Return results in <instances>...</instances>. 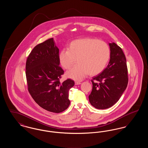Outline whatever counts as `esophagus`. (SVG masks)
Listing matches in <instances>:
<instances>
[{"mask_svg": "<svg viewBox=\"0 0 148 148\" xmlns=\"http://www.w3.org/2000/svg\"><path fill=\"white\" fill-rule=\"evenodd\" d=\"M75 84L76 85L81 84V83H80V82H75Z\"/></svg>", "mask_w": 148, "mask_h": 148, "instance_id": "1", "label": "esophagus"}]
</instances>
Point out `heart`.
Wrapping results in <instances>:
<instances>
[{"instance_id": "1", "label": "heart", "mask_w": 148, "mask_h": 148, "mask_svg": "<svg viewBox=\"0 0 148 148\" xmlns=\"http://www.w3.org/2000/svg\"><path fill=\"white\" fill-rule=\"evenodd\" d=\"M110 56V50L106 42L95 38H86L71 42L68 49L59 52L58 59L65 69H68L75 62L77 64L69 71L66 76L80 81L89 74L97 75L106 68Z\"/></svg>"}]
</instances>
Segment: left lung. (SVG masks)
Wrapping results in <instances>:
<instances>
[{"mask_svg":"<svg viewBox=\"0 0 148 148\" xmlns=\"http://www.w3.org/2000/svg\"><path fill=\"white\" fill-rule=\"evenodd\" d=\"M110 60L100 74L92 77L89 102L94 108L106 109L114 106L125 90L128 83L125 55L115 42L109 43Z\"/></svg>","mask_w":148,"mask_h":148,"instance_id":"1","label":"left lung"}]
</instances>
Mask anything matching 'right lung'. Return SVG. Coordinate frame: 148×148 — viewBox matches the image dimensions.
<instances>
[{
    "instance_id": "obj_1",
    "label": "right lung",
    "mask_w": 148,
    "mask_h": 148,
    "mask_svg": "<svg viewBox=\"0 0 148 148\" xmlns=\"http://www.w3.org/2000/svg\"><path fill=\"white\" fill-rule=\"evenodd\" d=\"M59 49L53 38L33 48L26 63L28 90L35 102L43 109L59 113L70 105L69 90L74 82L68 79L61 83L64 71L59 66Z\"/></svg>"
}]
</instances>
